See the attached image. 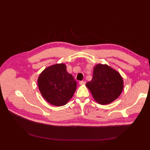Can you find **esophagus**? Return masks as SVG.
I'll return each instance as SVG.
<instances>
[{
    "mask_svg": "<svg viewBox=\"0 0 150 150\" xmlns=\"http://www.w3.org/2000/svg\"><path fill=\"white\" fill-rule=\"evenodd\" d=\"M79 84L80 85H83V84H85V82L84 81H79Z\"/></svg>",
    "mask_w": 150,
    "mask_h": 150,
    "instance_id": "1",
    "label": "esophagus"
}]
</instances>
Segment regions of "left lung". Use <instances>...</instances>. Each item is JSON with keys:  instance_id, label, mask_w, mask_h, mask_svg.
<instances>
[{"instance_id": "1", "label": "left lung", "mask_w": 150, "mask_h": 150, "mask_svg": "<svg viewBox=\"0 0 150 150\" xmlns=\"http://www.w3.org/2000/svg\"><path fill=\"white\" fill-rule=\"evenodd\" d=\"M94 100L100 104H108L120 96L123 89V79L118 72L106 64L94 67L92 80L86 84Z\"/></svg>"}]
</instances>
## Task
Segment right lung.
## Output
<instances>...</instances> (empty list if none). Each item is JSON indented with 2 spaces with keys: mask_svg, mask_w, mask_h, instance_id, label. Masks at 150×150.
Instances as JSON below:
<instances>
[{
  "mask_svg": "<svg viewBox=\"0 0 150 150\" xmlns=\"http://www.w3.org/2000/svg\"><path fill=\"white\" fill-rule=\"evenodd\" d=\"M38 84L43 98L50 104L62 106L72 98L77 83L68 73L66 64H56L46 68L40 74Z\"/></svg>",
  "mask_w": 150,
  "mask_h": 150,
  "instance_id": "right-lung-1",
  "label": "right lung"
}]
</instances>
